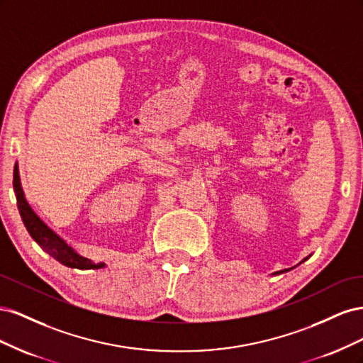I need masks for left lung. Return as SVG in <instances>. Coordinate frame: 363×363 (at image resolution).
<instances>
[{"mask_svg": "<svg viewBox=\"0 0 363 363\" xmlns=\"http://www.w3.org/2000/svg\"><path fill=\"white\" fill-rule=\"evenodd\" d=\"M306 259H307V257H306ZM306 259H304V260H306ZM286 271H289V269H281V271H277V272H274V274H281V272H286Z\"/></svg>", "mask_w": 363, "mask_h": 363, "instance_id": "1", "label": "left lung"}]
</instances>
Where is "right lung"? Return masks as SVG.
<instances>
[{
  "label": "right lung",
  "instance_id": "obj_1",
  "mask_svg": "<svg viewBox=\"0 0 363 363\" xmlns=\"http://www.w3.org/2000/svg\"><path fill=\"white\" fill-rule=\"evenodd\" d=\"M13 191L16 194V201H18V208L21 218H23V223L27 228V232L30 236L35 239V242L43 250L47 251L51 257L60 262L62 265L69 267V268H77V269H98L106 267L104 263H94L91 259H86L80 256L72 247H69L65 240L57 235L54 233L52 230L42 221V219L33 212V208L27 203L23 186H21V179H19V169H18V163H15L13 168Z\"/></svg>",
  "mask_w": 363,
  "mask_h": 363
}]
</instances>
